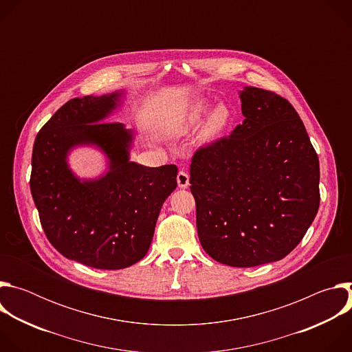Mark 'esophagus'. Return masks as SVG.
<instances>
[{"mask_svg": "<svg viewBox=\"0 0 352 352\" xmlns=\"http://www.w3.org/2000/svg\"><path fill=\"white\" fill-rule=\"evenodd\" d=\"M177 182L179 188H188L189 185V175L185 171H179L177 175Z\"/></svg>", "mask_w": 352, "mask_h": 352, "instance_id": "34e87169", "label": "esophagus"}]
</instances>
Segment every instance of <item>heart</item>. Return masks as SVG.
<instances>
[{
	"label": "heart",
	"mask_w": 352,
	"mask_h": 352,
	"mask_svg": "<svg viewBox=\"0 0 352 352\" xmlns=\"http://www.w3.org/2000/svg\"><path fill=\"white\" fill-rule=\"evenodd\" d=\"M210 106L206 103H199L196 107H193L192 113L188 117L186 128H196L199 124H202L205 117L209 114ZM231 121V111L226 104H219L212 116L208 120V124L204 129V139L205 140H213L219 138L228 126Z\"/></svg>",
	"instance_id": "heart-1"
}]
</instances>
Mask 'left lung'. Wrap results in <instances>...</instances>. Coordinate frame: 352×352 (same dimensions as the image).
Returning a JSON list of instances; mask_svg holds the SVG:
<instances>
[{
  "label": "left lung",
  "instance_id": "left-lung-1",
  "mask_svg": "<svg viewBox=\"0 0 352 352\" xmlns=\"http://www.w3.org/2000/svg\"><path fill=\"white\" fill-rule=\"evenodd\" d=\"M243 122L200 146L190 163L199 241L214 261L252 267L285 258L320 204L319 159L292 104L241 91Z\"/></svg>",
  "mask_w": 352,
  "mask_h": 352
}]
</instances>
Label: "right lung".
<instances>
[{
  "mask_svg": "<svg viewBox=\"0 0 352 352\" xmlns=\"http://www.w3.org/2000/svg\"><path fill=\"white\" fill-rule=\"evenodd\" d=\"M118 96L69 100L38 131L32 153L30 190L47 239L65 258L104 270L143 259L178 174L174 164L129 162L132 132L104 121ZM80 142H94L109 156L104 177L80 183L70 173L66 153Z\"/></svg>",
  "mask_w": 352,
  "mask_h": 352,
  "instance_id": "1",
  "label": "right lung"
}]
</instances>
